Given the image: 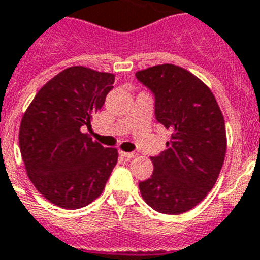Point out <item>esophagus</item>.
Here are the masks:
<instances>
[{"label": "esophagus", "mask_w": 260, "mask_h": 260, "mask_svg": "<svg viewBox=\"0 0 260 260\" xmlns=\"http://www.w3.org/2000/svg\"><path fill=\"white\" fill-rule=\"evenodd\" d=\"M118 154H120L121 156H124V158H126V159H132V158L136 156V154H134V152H126V151H122V150H120Z\"/></svg>", "instance_id": "esophagus-1"}]
</instances>
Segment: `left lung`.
Segmentation results:
<instances>
[{"mask_svg": "<svg viewBox=\"0 0 260 260\" xmlns=\"http://www.w3.org/2000/svg\"><path fill=\"white\" fill-rule=\"evenodd\" d=\"M155 95V117L172 132L168 150L152 156L151 177L139 189L150 207L183 214L205 199L217 183L226 152L223 114L209 87L173 64L136 72Z\"/></svg>", "mask_w": 260, "mask_h": 260, "instance_id": "1", "label": "left lung"}]
</instances>
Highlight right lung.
<instances>
[{
	"mask_svg": "<svg viewBox=\"0 0 260 260\" xmlns=\"http://www.w3.org/2000/svg\"><path fill=\"white\" fill-rule=\"evenodd\" d=\"M114 75L69 67L38 91L21 118L19 144L38 192L61 209L90 205L106 185L118 152L94 142L82 126L104 106Z\"/></svg>",
	"mask_w": 260,
	"mask_h": 260,
	"instance_id": "add662e5",
	"label": "right lung"
}]
</instances>
